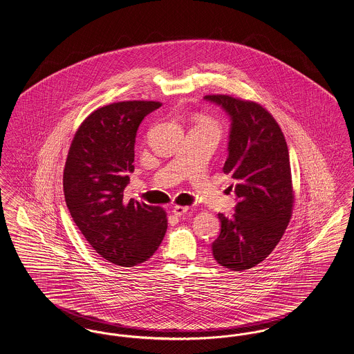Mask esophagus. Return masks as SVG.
<instances>
[{"instance_id": "34e87169", "label": "esophagus", "mask_w": 354, "mask_h": 354, "mask_svg": "<svg viewBox=\"0 0 354 354\" xmlns=\"http://www.w3.org/2000/svg\"><path fill=\"white\" fill-rule=\"evenodd\" d=\"M188 211V207H182V205H175L174 208H172V213L176 216V217H180V216H183L184 213Z\"/></svg>"}]
</instances>
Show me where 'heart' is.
Returning <instances> with one entry per match:
<instances>
[{
    "instance_id": "heart-1",
    "label": "heart",
    "mask_w": 354,
    "mask_h": 354,
    "mask_svg": "<svg viewBox=\"0 0 354 354\" xmlns=\"http://www.w3.org/2000/svg\"><path fill=\"white\" fill-rule=\"evenodd\" d=\"M201 122H208V124H212V122H211V121H209V120H203V121H201Z\"/></svg>"
}]
</instances>
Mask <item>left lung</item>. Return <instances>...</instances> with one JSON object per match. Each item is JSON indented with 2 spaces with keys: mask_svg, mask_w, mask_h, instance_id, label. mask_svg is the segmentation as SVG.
Returning a JSON list of instances; mask_svg holds the SVG:
<instances>
[{
  "mask_svg": "<svg viewBox=\"0 0 354 354\" xmlns=\"http://www.w3.org/2000/svg\"><path fill=\"white\" fill-rule=\"evenodd\" d=\"M230 118L224 172L230 175L234 214L218 213L220 234L213 258L233 271L252 269L274 250L292 213V182L287 143L274 117L259 104L227 95L204 97Z\"/></svg>",
  "mask_w": 354,
  "mask_h": 354,
  "instance_id": "1",
  "label": "left lung"
}]
</instances>
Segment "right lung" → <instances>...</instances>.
<instances>
[{
  "label": "right lung",
  "mask_w": 354,
  "mask_h": 354,
  "mask_svg": "<svg viewBox=\"0 0 354 354\" xmlns=\"http://www.w3.org/2000/svg\"><path fill=\"white\" fill-rule=\"evenodd\" d=\"M160 105L122 101L92 112L77 129L64 166L63 189L72 220L96 253L122 268L147 261L167 229L160 207L133 198L124 203L137 130Z\"/></svg>",
  "instance_id": "1"
}]
</instances>
